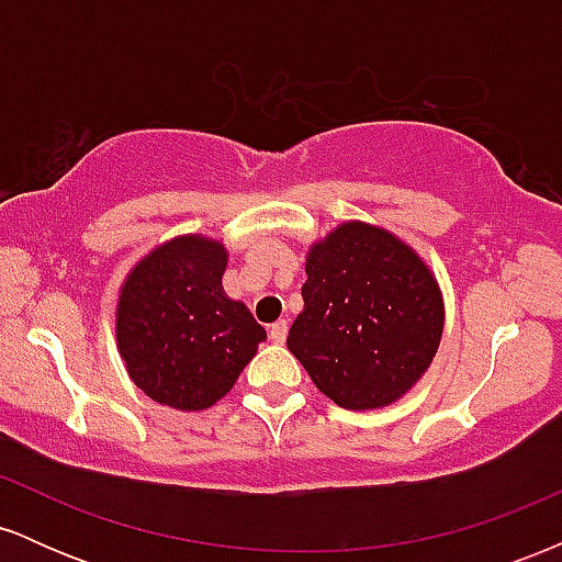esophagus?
Here are the masks:
<instances>
[{"label":"esophagus","instance_id":"obj_1","mask_svg":"<svg viewBox=\"0 0 562 562\" xmlns=\"http://www.w3.org/2000/svg\"><path fill=\"white\" fill-rule=\"evenodd\" d=\"M285 338H288V322L285 319L274 322V325L269 327V340H272V344H285Z\"/></svg>","mask_w":562,"mask_h":562}]
</instances>
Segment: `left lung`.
<instances>
[{"mask_svg":"<svg viewBox=\"0 0 562 562\" xmlns=\"http://www.w3.org/2000/svg\"><path fill=\"white\" fill-rule=\"evenodd\" d=\"M306 274L288 348L314 385L344 409L402 398L443 333L441 290L420 256L391 232L346 222L312 245Z\"/></svg>","mask_w":562,"mask_h":562,"instance_id":"obj_1","label":"left lung"}]
</instances>
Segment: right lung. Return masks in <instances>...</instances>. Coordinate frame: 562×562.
Returning a JSON list of instances; mask_svg holds the SVG:
<instances>
[{
	"instance_id": "add662e5",
	"label": "right lung",
	"mask_w": 562,
	"mask_h": 562,
	"mask_svg": "<svg viewBox=\"0 0 562 562\" xmlns=\"http://www.w3.org/2000/svg\"><path fill=\"white\" fill-rule=\"evenodd\" d=\"M227 250L200 235L158 245L126 277L115 338L134 385L182 412L209 409L240 378L267 333L224 295Z\"/></svg>"
}]
</instances>
